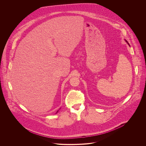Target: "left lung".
<instances>
[{"instance_id":"left-lung-1","label":"left lung","mask_w":146,"mask_h":146,"mask_svg":"<svg viewBox=\"0 0 146 146\" xmlns=\"http://www.w3.org/2000/svg\"><path fill=\"white\" fill-rule=\"evenodd\" d=\"M126 42H127V41H126ZM127 43H128V42H127ZM128 44H129V43H128Z\"/></svg>"}]
</instances>
